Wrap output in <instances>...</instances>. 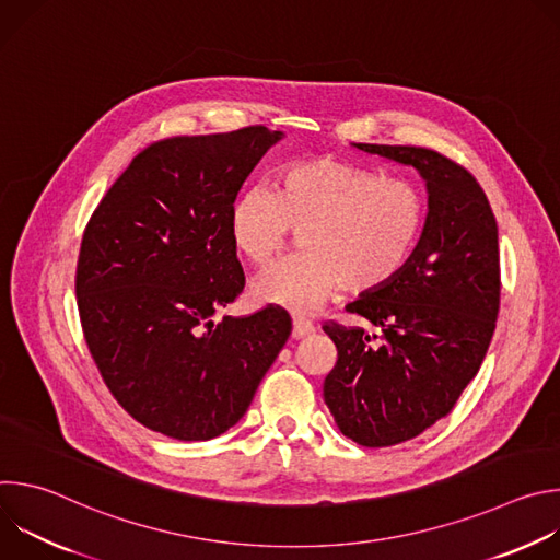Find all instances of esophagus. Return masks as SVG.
Segmentation results:
<instances>
[{"label":"esophagus","instance_id":"esophagus-1","mask_svg":"<svg viewBox=\"0 0 560 560\" xmlns=\"http://www.w3.org/2000/svg\"><path fill=\"white\" fill-rule=\"evenodd\" d=\"M312 332H314L312 322H307L305 316H292V337H294V339L310 337Z\"/></svg>","mask_w":560,"mask_h":560}]
</instances>
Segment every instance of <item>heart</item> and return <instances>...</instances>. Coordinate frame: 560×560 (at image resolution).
I'll use <instances>...</instances> for the list:
<instances>
[{"mask_svg": "<svg viewBox=\"0 0 560 560\" xmlns=\"http://www.w3.org/2000/svg\"><path fill=\"white\" fill-rule=\"evenodd\" d=\"M428 219L423 190L401 177L341 159H299L277 171L272 190L238 192L228 212L234 250L264 266L301 228L299 255L261 272V303L312 312L335 290L370 292L406 268Z\"/></svg>", "mask_w": 560, "mask_h": 560, "instance_id": "1", "label": "heart"}]
</instances>
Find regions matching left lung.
<instances>
[{"instance_id":"8db88e82","label":"left lung","mask_w":560,"mask_h":560,"mask_svg":"<svg viewBox=\"0 0 560 560\" xmlns=\"http://www.w3.org/2000/svg\"><path fill=\"white\" fill-rule=\"evenodd\" d=\"M412 166L428 190V219L406 268L363 292L348 312L381 328L326 324L337 363L324 398L339 430L359 445L410 441L452 412L490 348L499 299V228L476 179L447 156L417 145L352 143Z\"/></svg>"}]
</instances>
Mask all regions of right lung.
<instances>
[{
	"label": "right lung",
	"mask_w": 560,
	"mask_h": 560,
	"mask_svg": "<svg viewBox=\"0 0 560 560\" xmlns=\"http://www.w3.org/2000/svg\"><path fill=\"white\" fill-rule=\"evenodd\" d=\"M281 139L250 126L156 141L86 225L74 281L84 337L119 406L152 432L208 441L230 430L290 337L277 307L212 318L246 283L230 206Z\"/></svg>",
	"instance_id": "right-lung-1"
}]
</instances>
